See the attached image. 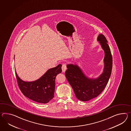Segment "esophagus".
<instances>
[{"instance_id":"esophagus-1","label":"esophagus","mask_w":131,"mask_h":131,"mask_svg":"<svg viewBox=\"0 0 131 131\" xmlns=\"http://www.w3.org/2000/svg\"><path fill=\"white\" fill-rule=\"evenodd\" d=\"M62 72H65L66 70H67V65L65 63L62 64Z\"/></svg>"}]
</instances>
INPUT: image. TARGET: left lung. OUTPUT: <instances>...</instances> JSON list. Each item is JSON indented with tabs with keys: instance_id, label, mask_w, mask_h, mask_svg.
I'll return each mask as SVG.
<instances>
[{
	"instance_id": "obj_1",
	"label": "left lung",
	"mask_w": 131,
	"mask_h": 131,
	"mask_svg": "<svg viewBox=\"0 0 131 131\" xmlns=\"http://www.w3.org/2000/svg\"><path fill=\"white\" fill-rule=\"evenodd\" d=\"M97 40L105 51V67L103 72L96 79L88 78L77 65H67L65 76L73 89L77 99L87 101L96 97L105 89L112 72L113 59L110 49L105 36L100 34Z\"/></svg>"
}]
</instances>
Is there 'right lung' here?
<instances>
[{"instance_id": "obj_1", "label": "right lung", "mask_w": 131, "mask_h": 131, "mask_svg": "<svg viewBox=\"0 0 131 131\" xmlns=\"http://www.w3.org/2000/svg\"><path fill=\"white\" fill-rule=\"evenodd\" d=\"M62 65L51 68L39 79L32 82H25L19 78L16 72V76L19 89L24 95L35 102L45 104L54 97L55 78L62 71Z\"/></svg>"}]
</instances>
